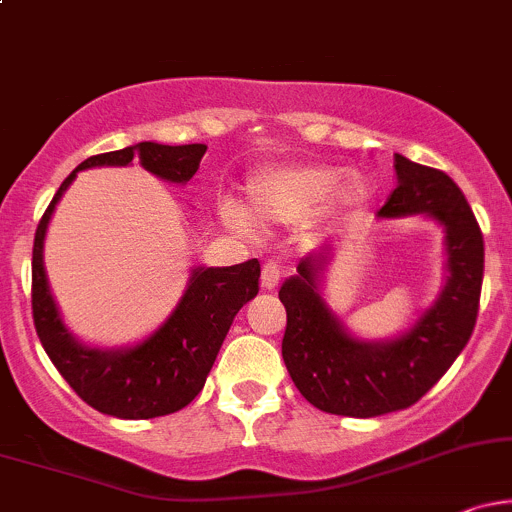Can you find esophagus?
<instances>
[{
	"label": "esophagus",
	"instance_id": "obj_1",
	"mask_svg": "<svg viewBox=\"0 0 512 512\" xmlns=\"http://www.w3.org/2000/svg\"><path fill=\"white\" fill-rule=\"evenodd\" d=\"M279 279H281V272H279V264L276 262H267L262 267V286L267 291H272L276 284H279Z\"/></svg>",
	"mask_w": 512,
	"mask_h": 512
}]
</instances>
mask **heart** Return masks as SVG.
Segmentation results:
<instances>
[{
    "label": "heart",
    "instance_id": "b5f03b06",
    "mask_svg": "<svg viewBox=\"0 0 512 512\" xmlns=\"http://www.w3.org/2000/svg\"><path fill=\"white\" fill-rule=\"evenodd\" d=\"M370 199V185L356 170H339L327 163L262 168L245 180V207L226 202L223 221L233 231L252 236L257 226H291L310 216L313 221H337L361 209Z\"/></svg>",
    "mask_w": 512,
    "mask_h": 512
}]
</instances>
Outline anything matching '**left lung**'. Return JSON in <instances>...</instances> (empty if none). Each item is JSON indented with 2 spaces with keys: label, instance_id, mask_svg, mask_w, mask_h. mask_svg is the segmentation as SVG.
<instances>
[{
  "label": "left lung",
  "instance_id": "left-lung-1",
  "mask_svg": "<svg viewBox=\"0 0 512 512\" xmlns=\"http://www.w3.org/2000/svg\"><path fill=\"white\" fill-rule=\"evenodd\" d=\"M397 187L380 219L424 216L445 238V281L402 332L368 339L351 332L325 301L332 248L308 252L281 284L286 332L281 356L301 395L327 414L370 416L407 409L431 390L477 325L484 238L460 187L443 170L395 154Z\"/></svg>",
  "mask_w": 512,
  "mask_h": 512
}]
</instances>
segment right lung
<instances>
[{
  "mask_svg": "<svg viewBox=\"0 0 512 512\" xmlns=\"http://www.w3.org/2000/svg\"><path fill=\"white\" fill-rule=\"evenodd\" d=\"M207 144L168 146L139 142L79 163L52 197L33 243V322L45 354L72 390L115 419H156L173 414L202 392L233 317L260 291V262L190 269L178 305L154 332L125 346L88 344L69 330L45 272V236L57 204L76 173L88 168H125L137 161L156 178L187 185Z\"/></svg>",
  "mask_w": 512,
  "mask_h": 512,
  "instance_id": "add662e5",
  "label": "right lung"
}]
</instances>
